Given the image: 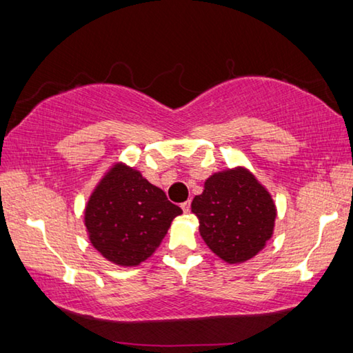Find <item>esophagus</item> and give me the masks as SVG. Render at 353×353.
<instances>
[{
    "label": "esophagus",
    "mask_w": 353,
    "mask_h": 353,
    "mask_svg": "<svg viewBox=\"0 0 353 353\" xmlns=\"http://www.w3.org/2000/svg\"><path fill=\"white\" fill-rule=\"evenodd\" d=\"M181 208L183 210V213H188V212H190V208H191L190 201H185V202H182V204H181Z\"/></svg>",
    "instance_id": "obj_1"
}]
</instances>
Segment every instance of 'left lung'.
Wrapping results in <instances>:
<instances>
[{
	"instance_id": "obj_1",
	"label": "left lung",
	"mask_w": 353,
	"mask_h": 353,
	"mask_svg": "<svg viewBox=\"0 0 353 353\" xmlns=\"http://www.w3.org/2000/svg\"><path fill=\"white\" fill-rule=\"evenodd\" d=\"M191 212L199 219L207 246L227 263L252 259L272 236L276 205L271 194L248 170L236 168L208 177Z\"/></svg>"
}]
</instances>
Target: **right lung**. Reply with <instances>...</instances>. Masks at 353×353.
I'll use <instances>...</instances> for the list:
<instances>
[{
    "instance_id": "right-lung-1",
    "label": "right lung",
    "mask_w": 353,
    "mask_h": 353,
    "mask_svg": "<svg viewBox=\"0 0 353 353\" xmlns=\"http://www.w3.org/2000/svg\"><path fill=\"white\" fill-rule=\"evenodd\" d=\"M182 208L139 171L118 163L107 172L85 207L93 248L119 266H137L151 256Z\"/></svg>"
}]
</instances>
